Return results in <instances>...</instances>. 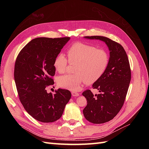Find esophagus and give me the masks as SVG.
I'll return each instance as SVG.
<instances>
[{
  "label": "esophagus",
  "mask_w": 149,
  "mask_h": 149,
  "mask_svg": "<svg viewBox=\"0 0 149 149\" xmlns=\"http://www.w3.org/2000/svg\"><path fill=\"white\" fill-rule=\"evenodd\" d=\"M71 94H72V96H78L79 95V93H76V92H74V91L72 92V93H71Z\"/></svg>",
  "instance_id": "34e87169"
}]
</instances>
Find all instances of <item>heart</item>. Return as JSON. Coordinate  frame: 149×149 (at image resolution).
<instances>
[{
  "mask_svg": "<svg viewBox=\"0 0 149 149\" xmlns=\"http://www.w3.org/2000/svg\"><path fill=\"white\" fill-rule=\"evenodd\" d=\"M67 55L71 63H76L75 74L60 76L57 79L60 87L77 91L86 82L92 84L104 73L109 62V55L104 49L96 48L91 45L76 42L68 48ZM63 53H59L53 61V66L59 73L66 71L68 63Z\"/></svg>",
  "mask_w": 149,
  "mask_h": 149,
  "instance_id": "1",
  "label": "heart"
}]
</instances>
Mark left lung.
<instances>
[{
	"label": "left lung",
	"mask_w": 149,
	"mask_h": 149,
	"mask_svg": "<svg viewBox=\"0 0 149 149\" xmlns=\"http://www.w3.org/2000/svg\"><path fill=\"white\" fill-rule=\"evenodd\" d=\"M100 40L109 50V62L104 73L93 84L100 94H94L86 90L82 95L87 100L83 109L86 119L93 124H102L113 119L123 107L131 79L128 57L121 45L101 36L84 37Z\"/></svg>",
	"instance_id": "obj_1"
}]
</instances>
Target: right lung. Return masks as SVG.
I'll return each instance as SVG.
<instances>
[{
    "label": "right lung",
    "instance_id": "right-lung-1",
    "mask_svg": "<svg viewBox=\"0 0 149 149\" xmlns=\"http://www.w3.org/2000/svg\"><path fill=\"white\" fill-rule=\"evenodd\" d=\"M70 37L36 38L22 48L15 64L14 79L24 109L42 123L59 119L71 97L70 91L58 89L48 93L46 87L54 84L53 61Z\"/></svg>",
    "mask_w": 149,
    "mask_h": 149
}]
</instances>
